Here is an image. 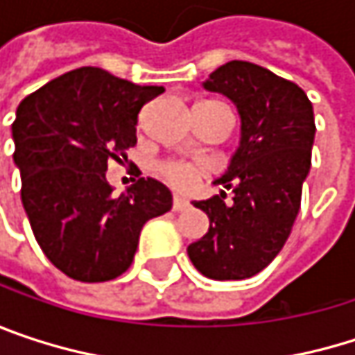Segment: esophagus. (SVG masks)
I'll return each mask as SVG.
<instances>
[{
	"mask_svg": "<svg viewBox=\"0 0 355 355\" xmlns=\"http://www.w3.org/2000/svg\"><path fill=\"white\" fill-rule=\"evenodd\" d=\"M189 207V201L184 199V197H180V195H175V199H173V209L175 211H184Z\"/></svg>",
	"mask_w": 355,
	"mask_h": 355,
	"instance_id": "1",
	"label": "esophagus"
}]
</instances>
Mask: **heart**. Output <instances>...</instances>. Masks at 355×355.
<instances>
[{
  "label": "heart",
  "mask_w": 355,
  "mask_h": 355,
  "mask_svg": "<svg viewBox=\"0 0 355 355\" xmlns=\"http://www.w3.org/2000/svg\"><path fill=\"white\" fill-rule=\"evenodd\" d=\"M203 166L201 164H193V162H180V160H171V162H164L160 166V173L164 175V178L175 184L177 189H187L191 187L197 177L201 175Z\"/></svg>",
  "instance_id": "b5f03b06"
}]
</instances>
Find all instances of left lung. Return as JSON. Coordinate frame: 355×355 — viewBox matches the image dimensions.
I'll return each instance as SVG.
<instances>
[{"label":"left lung","instance_id":"1","mask_svg":"<svg viewBox=\"0 0 355 355\" xmlns=\"http://www.w3.org/2000/svg\"><path fill=\"white\" fill-rule=\"evenodd\" d=\"M203 88L234 103L241 146L214 180L232 191V199L220 191L193 201L207 214L209 230L187 252L209 279H247L277 257L292 232L311 171L315 112L300 86L248 61H228Z\"/></svg>","mask_w":355,"mask_h":355}]
</instances>
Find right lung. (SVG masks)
Masks as SVG:
<instances>
[{"label":"right lung","instance_id":"right-lung-1","mask_svg":"<svg viewBox=\"0 0 355 355\" xmlns=\"http://www.w3.org/2000/svg\"><path fill=\"white\" fill-rule=\"evenodd\" d=\"M162 92L80 67L16 110L22 205L38 247L71 279L96 284L125 273L144 224L173 207V193L156 178H137L119 197L107 180L108 160H127L125 150L137 144L141 107Z\"/></svg>","mask_w":355,"mask_h":355}]
</instances>
